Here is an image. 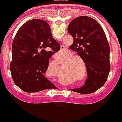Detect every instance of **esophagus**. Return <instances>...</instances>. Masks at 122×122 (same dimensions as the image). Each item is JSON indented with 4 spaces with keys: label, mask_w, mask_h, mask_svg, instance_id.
<instances>
[{
    "label": "esophagus",
    "mask_w": 122,
    "mask_h": 122,
    "mask_svg": "<svg viewBox=\"0 0 122 122\" xmlns=\"http://www.w3.org/2000/svg\"><path fill=\"white\" fill-rule=\"evenodd\" d=\"M65 47L64 46H61V50H65ZM65 89V88H62V89Z\"/></svg>",
    "instance_id": "1"
}]
</instances>
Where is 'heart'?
Returning a JSON list of instances; mask_svg holds the SVG:
<instances>
[{"label": "heart", "instance_id": "obj_1", "mask_svg": "<svg viewBox=\"0 0 122 122\" xmlns=\"http://www.w3.org/2000/svg\"><path fill=\"white\" fill-rule=\"evenodd\" d=\"M71 55L72 54H69L68 56H71ZM78 57H79L78 56H72L70 57L67 60L66 62L67 64L70 62L71 63L68 66H66L65 68H64L63 72L68 73H72L76 76L79 77L80 75V73L81 72L82 68L81 65H80V64L77 59H75Z\"/></svg>", "mask_w": 122, "mask_h": 122}]
</instances>
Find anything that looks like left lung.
Segmentation results:
<instances>
[{"mask_svg":"<svg viewBox=\"0 0 122 122\" xmlns=\"http://www.w3.org/2000/svg\"><path fill=\"white\" fill-rule=\"evenodd\" d=\"M68 31L73 38L70 49L84 61L88 79L82 87L71 89L90 94L102 88L110 72V45L103 28L93 18L81 16L69 23Z\"/></svg>","mask_w":122,"mask_h":122,"instance_id":"8db88e82","label":"left lung"}]
</instances>
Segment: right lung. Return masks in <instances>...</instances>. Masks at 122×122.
Listing matches in <instances>:
<instances>
[{"label": "right lung", "mask_w": 122, "mask_h": 122, "mask_svg": "<svg viewBox=\"0 0 122 122\" xmlns=\"http://www.w3.org/2000/svg\"><path fill=\"white\" fill-rule=\"evenodd\" d=\"M60 50L45 21L34 19L22 25L12 45L10 68L16 86L23 91L34 93L56 86L45 77L49 59Z\"/></svg>", "instance_id": "right-lung-1"}]
</instances>
